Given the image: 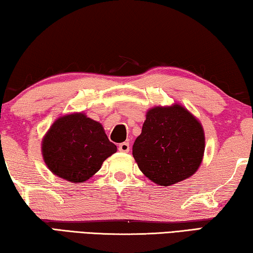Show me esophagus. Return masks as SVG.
<instances>
[{
	"label": "esophagus",
	"instance_id": "esophagus-1",
	"mask_svg": "<svg viewBox=\"0 0 253 253\" xmlns=\"http://www.w3.org/2000/svg\"><path fill=\"white\" fill-rule=\"evenodd\" d=\"M118 149H119V151H121V152H124V153L129 152V143L125 142V143L119 144V145H118Z\"/></svg>",
	"mask_w": 253,
	"mask_h": 253
}]
</instances>
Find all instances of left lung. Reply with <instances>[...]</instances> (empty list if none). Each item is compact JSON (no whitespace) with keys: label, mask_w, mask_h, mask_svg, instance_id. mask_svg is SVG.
<instances>
[{"label":"left lung","mask_w":253,"mask_h":253,"mask_svg":"<svg viewBox=\"0 0 253 253\" xmlns=\"http://www.w3.org/2000/svg\"><path fill=\"white\" fill-rule=\"evenodd\" d=\"M204 146L202 126L184 107H155L148 110L132 156L151 181L169 186L198 170Z\"/></svg>","instance_id":"1"}]
</instances>
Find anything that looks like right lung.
Listing matches in <instances>:
<instances>
[{
    "label": "right lung",
    "instance_id": "add662e5",
    "mask_svg": "<svg viewBox=\"0 0 253 253\" xmlns=\"http://www.w3.org/2000/svg\"><path fill=\"white\" fill-rule=\"evenodd\" d=\"M116 151L100 124L83 113L57 119L42 140V155L49 169L74 183L90 178Z\"/></svg>",
    "mask_w": 253,
    "mask_h": 253
}]
</instances>
